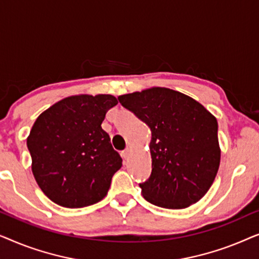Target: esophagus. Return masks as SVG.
Returning <instances> with one entry per match:
<instances>
[{
    "label": "esophagus",
    "mask_w": 259,
    "mask_h": 259,
    "mask_svg": "<svg viewBox=\"0 0 259 259\" xmlns=\"http://www.w3.org/2000/svg\"><path fill=\"white\" fill-rule=\"evenodd\" d=\"M131 152H132V150H131V148H126L125 151H122V157H123V159L128 158L130 154H131Z\"/></svg>",
    "instance_id": "1"
}]
</instances>
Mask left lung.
I'll list each match as a JSON object with an SVG mask.
<instances>
[{"instance_id": "obj_1", "label": "left lung", "mask_w": 259, "mask_h": 259, "mask_svg": "<svg viewBox=\"0 0 259 259\" xmlns=\"http://www.w3.org/2000/svg\"><path fill=\"white\" fill-rule=\"evenodd\" d=\"M118 99L152 132V173L140 184L145 199L165 208H185L200 200L221 162L217 119L194 99L169 88Z\"/></svg>"}]
</instances>
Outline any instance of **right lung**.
Segmentation results:
<instances>
[{"label":"right lung","instance_id":"1","mask_svg":"<svg viewBox=\"0 0 259 259\" xmlns=\"http://www.w3.org/2000/svg\"><path fill=\"white\" fill-rule=\"evenodd\" d=\"M116 104L111 94L73 95L46 109L34 122L27 138L31 171L55 204L84 207L107 194L122 159L101 123Z\"/></svg>","mask_w":259,"mask_h":259}]
</instances>
